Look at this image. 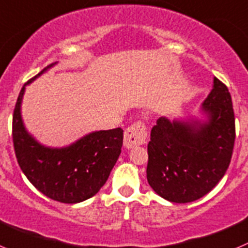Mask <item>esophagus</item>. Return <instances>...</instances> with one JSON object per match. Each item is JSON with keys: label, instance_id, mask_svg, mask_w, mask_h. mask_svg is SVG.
<instances>
[{"label": "esophagus", "instance_id": "esophagus-1", "mask_svg": "<svg viewBox=\"0 0 248 248\" xmlns=\"http://www.w3.org/2000/svg\"><path fill=\"white\" fill-rule=\"evenodd\" d=\"M147 128L146 124L142 121H137L127 127L124 131V144L126 148H132L135 146H140L146 143L147 140Z\"/></svg>", "mask_w": 248, "mask_h": 248}]
</instances>
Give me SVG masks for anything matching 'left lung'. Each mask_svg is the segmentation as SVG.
<instances>
[{"label": "left lung", "mask_w": 248, "mask_h": 248, "mask_svg": "<svg viewBox=\"0 0 248 248\" xmlns=\"http://www.w3.org/2000/svg\"><path fill=\"white\" fill-rule=\"evenodd\" d=\"M202 111L206 121L159 117L151 131L147 180L168 202L184 204L206 195L231 162L235 115L229 89L217 78Z\"/></svg>", "instance_id": "1"}]
</instances>
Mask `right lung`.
<instances>
[{
	"label": "right lung",
	"instance_id": "1",
	"mask_svg": "<svg viewBox=\"0 0 248 248\" xmlns=\"http://www.w3.org/2000/svg\"><path fill=\"white\" fill-rule=\"evenodd\" d=\"M54 64L44 68L26 85ZM26 85L16 102L12 120L13 146L22 171L38 190L55 202L77 204L89 199L102 188L119 159L124 129L96 131L63 148L43 146L27 132L22 120Z\"/></svg>",
	"mask_w": 248,
	"mask_h": 248
}]
</instances>
